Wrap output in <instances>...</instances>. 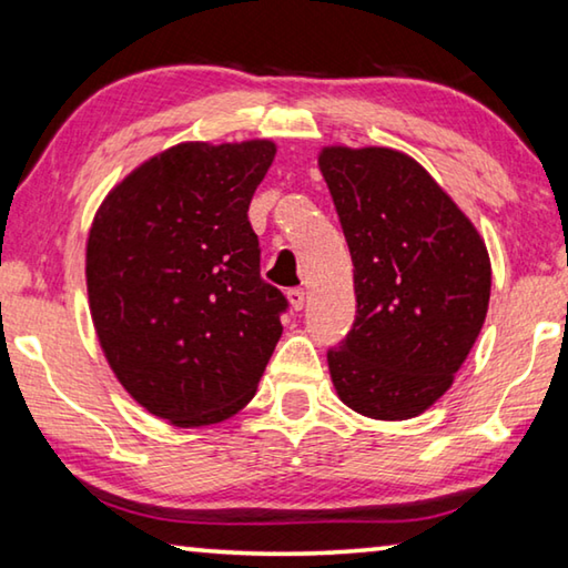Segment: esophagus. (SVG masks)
I'll return each mask as SVG.
<instances>
[{
	"mask_svg": "<svg viewBox=\"0 0 568 568\" xmlns=\"http://www.w3.org/2000/svg\"><path fill=\"white\" fill-rule=\"evenodd\" d=\"M305 298H308V295H305L303 287H293V291H287V301H291L293 311H303Z\"/></svg>",
	"mask_w": 568,
	"mask_h": 568,
	"instance_id": "1",
	"label": "esophagus"
}]
</instances>
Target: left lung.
<instances>
[{
	"mask_svg": "<svg viewBox=\"0 0 568 568\" xmlns=\"http://www.w3.org/2000/svg\"><path fill=\"white\" fill-rule=\"evenodd\" d=\"M318 169L354 263L356 321L328 372L372 419H412L453 386L490 303V255L429 171L386 146H323Z\"/></svg>",
	"mask_w": 568,
	"mask_h": 568,
	"instance_id": "1",
	"label": "left lung"
}]
</instances>
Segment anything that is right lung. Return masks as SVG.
I'll return each instance as SVG.
<instances>
[{"label":"right lung","mask_w":568,"mask_h":568,"mask_svg":"<svg viewBox=\"0 0 568 568\" xmlns=\"http://www.w3.org/2000/svg\"><path fill=\"white\" fill-rule=\"evenodd\" d=\"M275 143L184 141L108 192L85 245L90 318L115 379L174 427L255 397L287 301L260 277L247 210Z\"/></svg>","instance_id":"add662e5"}]
</instances>
